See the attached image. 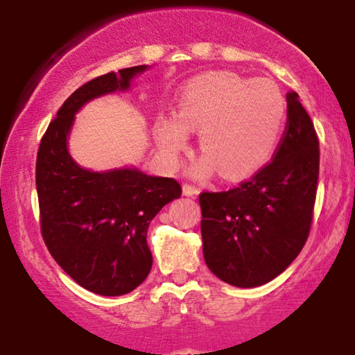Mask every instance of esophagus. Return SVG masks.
Instances as JSON below:
<instances>
[{
    "label": "esophagus",
    "mask_w": 355,
    "mask_h": 355,
    "mask_svg": "<svg viewBox=\"0 0 355 355\" xmlns=\"http://www.w3.org/2000/svg\"><path fill=\"white\" fill-rule=\"evenodd\" d=\"M198 193H200V190H198L197 187L189 185V183H185V185H183V195H185V197H197Z\"/></svg>",
    "instance_id": "obj_1"
}]
</instances>
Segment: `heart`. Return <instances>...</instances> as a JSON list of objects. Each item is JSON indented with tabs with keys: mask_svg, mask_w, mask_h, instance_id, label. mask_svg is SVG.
Listing matches in <instances>:
<instances>
[{
	"mask_svg": "<svg viewBox=\"0 0 355 355\" xmlns=\"http://www.w3.org/2000/svg\"><path fill=\"white\" fill-rule=\"evenodd\" d=\"M287 120V101L274 81L252 80L232 71H209L182 89L178 116L155 123L162 157L177 165L189 146V130L200 132L205 155L193 168L207 177L215 168L225 180H243L259 172L274 155Z\"/></svg>",
	"mask_w": 355,
	"mask_h": 355,
	"instance_id": "obj_1",
	"label": "heart"
}]
</instances>
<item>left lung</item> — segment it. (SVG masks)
Returning <instances> with one entry per match:
<instances>
[{
    "label": "left lung",
    "mask_w": 355,
    "mask_h": 355,
    "mask_svg": "<svg viewBox=\"0 0 355 355\" xmlns=\"http://www.w3.org/2000/svg\"><path fill=\"white\" fill-rule=\"evenodd\" d=\"M319 178V140L299 95L287 93V126L274 160L229 191H203V259L223 282H270L302 250Z\"/></svg>",
    "instance_id": "left-lung-1"
}]
</instances>
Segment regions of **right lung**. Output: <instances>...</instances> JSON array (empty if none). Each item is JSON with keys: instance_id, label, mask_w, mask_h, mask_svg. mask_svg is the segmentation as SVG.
<instances>
[{"instance_id": "add662e5", "label": "right lung", "mask_w": 355, "mask_h": 355, "mask_svg": "<svg viewBox=\"0 0 355 355\" xmlns=\"http://www.w3.org/2000/svg\"><path fill=\"white\" fill-rule=\"evenodd\" d=\"M148 68L138 64L107 73L73 92L48 126L36 158L44 243L76 284L98 295L128 294L146 279L153 263L146 230L166 203L180 197L182 187L137 166L83 168L73 160L68 138L83 105L126 92Z\"/></svg>"}]
</instances>
